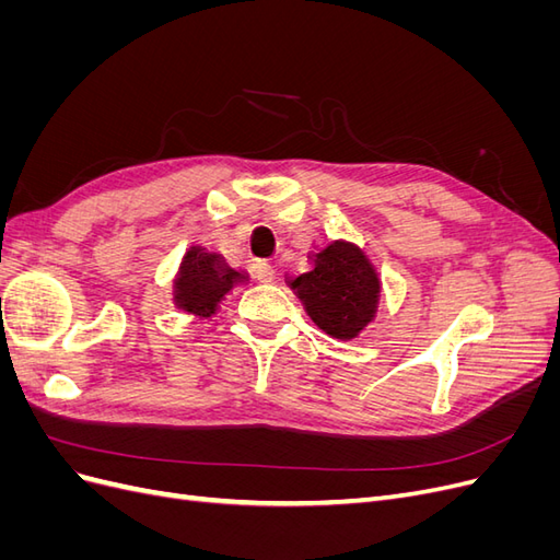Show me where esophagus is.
<instances>
[{"mask_svg":"<svg viewBox=\"0 0 560 560\" xmlns=\"http://www.w3.org/2000/svg\"><path fill=\"white\" fill-rule=\"evenodd\" d=\"M252 273H254V280H257V282H273L276 280V268L270 266L268 261H257V264H254Z\"/></svg>","mask_w":560,"mask_h":560,"instance_id":"1","label":"esophagus"}]
</instances>
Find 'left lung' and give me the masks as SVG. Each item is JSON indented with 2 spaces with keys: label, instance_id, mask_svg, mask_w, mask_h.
<instances>
[{
  "label": "left lung",
  "instance_id": "1",
  "mask_svg": "<svg viewBox=\"0 0 560 560\" xmlns=\"http://www.w3.org/2000/svg\"><path fill=\"white\" fill-rule=\"evenodd\" d=\"M290 287L315 325L343 341L374 319L381 296V282L366 254L343 241L313 254V268L290 280Z\"/></svg>",
  "mask_w": 560,
  "mask_h": 560
}]
</instances>
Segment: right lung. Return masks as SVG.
<instances>
[{
    "mask_svg": "<svg viewBox=\"0 0 560 560\" xmlns=\"http://www.w3.org/2000/svg\"><path fill=\"white\" fill-rule=\"evenodd\" d=\"M243 280L247 276L229 268L219 254L206 247H191L184 254L175 280V303L186 313L210 317L231 287Z\"/></svg>",
    "mask_w": 560,
    "mask_h": 560,
    "instance_id": "add662e5",
    "label": "right lung"
}]
</instances>
